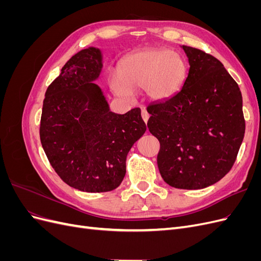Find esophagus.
Masks as SVG:
<instances>
[{
	"label": "esophagus",
	"mask_w": 261,
	"mask_h": 261,
	"mask_svg": "<svg viewBox=\"0 0 261 261\" xmlns=\"http://www.w3.org/2000/svg\"><path fill=\"white\" fill-rule=\"evenodd\" d=\"M141 117H143V120L147 124L148 120H149V113L146 111V110H143V111H141Z\"/></svg>",
	"instance_id": "obj_1"
}]
</instances>
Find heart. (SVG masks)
I'll use <instances>...</instances> for the list:
<instances>
[{
	"label": "heart",
	"instance_id": "obj_1",
	"mask_svg": "<svg viewBox=\"0 0 261 261\" xmlns=\"http://www.w3.org/2000/svg\"><path fill=\"white\" fill-rule=\"evenodd\" d=\"M186 78V64L177 53L167 49H146L126 57L120 66V77L113 78L111 88L116 96L132 99L134 90L145 89L152 101L174 96Z\"/></svg>",
	"mask_w": 261,
	"mask_h": 261
}]
</instances>
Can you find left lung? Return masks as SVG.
Segmentation results:
<instances>
[{
  "mask_svg": "<svg viewBox=\"0 0 261 261\" xmlns=\"http://www.w3.org/2000/svg\"><path fill=\"white\" fill-rule=\"evenodd\" d=\"M189 70L174 96L147 107L148 128L160 143L158 168L165 183L201 189L224 177L245 134L240 87L223 64L192 46Z\"/></svg>",
  "mask_w": 261,
  "mask_h": 261,
  "instance_id": "obj_1",
  "label": "left lung"
}]
</instances>
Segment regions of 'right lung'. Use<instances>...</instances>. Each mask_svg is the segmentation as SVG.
Segmentation results:
<instances>
[{
	"instance_id": "1",
	"label": "right lung",
	"mask_w": 261,
	"mask_h": 261,
	"mask_svg": "<svg viewBox=\"0 0 261 261\" xmlns=\"http://www.w3.org/2000/svg\"><path fill=\"white\" fill-rule=\"evenodd\" d=\"M101 69L99 49L70 58L46 89L40 122V140L52 168L67 185L87 193L120 186L127 153L147 128L139 108L125 114L110 111L93 83Z\"/></svg>"
}]
</instances>
